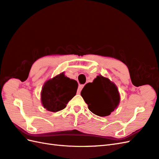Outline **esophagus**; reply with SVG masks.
Instances as JSON below:
<instances>
[{
  "mask_svg": "<svg viewBox=\"0 0 159 159\" xmlns=\"http://www.w3.org/2000/svg\"><path fill=\"white\" fill-rule=\"evenodd\" d=\"M83 87H84V84H79V88H78V92H79V93H80V92L81 91V90H82V89L83 88Z\"/></svg>",
  "mask_w": 159,
  "mask_h": 159,
  "instance_id": "1",
  "label": "esophagus"
}]
</instances>
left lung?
Wrapping results in <instances>:
<instances>
[{
	"instance_id": "8db88e82",
	"label": "left lung",
	"mask_w": 159,
	"mask_h": 159,
	"mask_svg": "<svg viewBox=\"0 0 159 159\" xmlns=\"http://www.w3.org/2000/svg\"><path fill=\"white\" fill-rule=\"evenodd\" d=\"M80 95L90 111L99 116L110 115L117 108L120 99L116 84L100 75L85 84Z\"/></svg>"
}]
</instances>
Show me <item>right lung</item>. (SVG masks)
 Returning <instances> with one entry per match:
<instances>
[{"label": "right lung", "mask_w": 159, "mask_h": 159, "mask_svg": "<svg viewBox=\"0 0 159 159\" xmlns=\"http://www.w3.org/2000/svg\"><path fill=\"white\" fill-rule=\"evenodd\" d=\"M78 83L66 76L63 72L43 84L40 98L42 105L49 112H56L64 109L76 93Z\"/></svg>", "instance_id": "obj_1"}]
</instances>
